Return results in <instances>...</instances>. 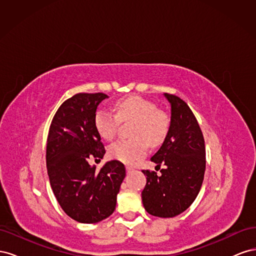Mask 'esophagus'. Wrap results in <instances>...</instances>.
I'll list each match as a JSON object with an SVG mask.
<instances>
[{
    "instance_id": "34e87169",
    "label": "esophagus",
    "mask_w": 256,
    "mask_h": 256,
    "mask_svg": "<svg viewBox=\"0 0 256 256\" xmlns=\"http://www.w3.org/2000/svg\"><path fill=\"white\" fill-rule=\"evenodd\" d=\"M126 171H127V173H128V174H130V173H132V172L134 171V168H132V166H126Z\"/></svg>"
}]
</instances>
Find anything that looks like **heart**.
Segmentation results:
<instances>
[{"mask_svg": "<svg viewBox=\"0 0 256 256\" xmlns=\"http://www.w3.org/2000/svg\"><path fill=\"white\" fill-rule=\"evenodd\" d=\"M116 115L104 109H99L94 115V127L97 134L106 141L115 136L120 122L134 120L130 140H118L109 147V156L124 164H134L144 157L148 144L152 147L164 141L170 127L168 116L150 100L138 95L122 98L114 104Z\"/></svg>", "mask_w": 256, "mask_h": 256, "instance_id": "obj_1", "label": "heart"}]
</instances>
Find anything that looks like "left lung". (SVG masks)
<instances>
[{
	"label": "left lung",
	"instance_id": "8db88e82",
	"mask_svg": "<svg viewBox=\"0 0 256 256\" xmlns=\"http://www.w3.org/2000/svg\"><path fill=\"white\" fill-rule=\"evenodd\" d=\"M171 106V122L159 150L150 158L156 172L143 170L142 191L145 210L160 218H173L187 209L198 196L205 173V144L198 122L180 97L164 94ZM162 165L164 169H160Z\"/></svg>",
	"mask_w": 256,
	"mask_h": 256
}]
</instances>
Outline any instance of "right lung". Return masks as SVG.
<instances>
[{"label": "right lung", "mask_w": 256, "mask_h": 256, "mask_svg": "<svg viewBox=\"0 0 256 256\" xmlns=\"http://www.w3.org/2000/svg\"><path fill=\"white\" fill-rule=\"evenodd\" d=\"M108 95L81 92L67 99L52 120L47 140V170L62 209L80 223H97L111 216L126 176L120 161L111 160L96 171L90 158L106 150L94 127L97 106Z\"/></svg>", "instance_id": "right-lung-1"}]
</instances>
